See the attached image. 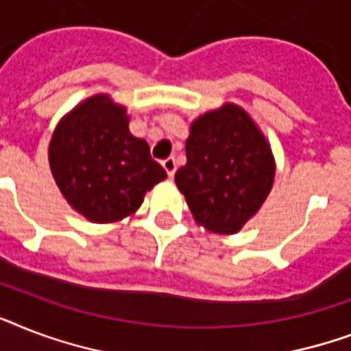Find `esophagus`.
Listing matches in <instances>:
<instances>
[{
    "instance_id": "obj_1",
    "label": "esophagus",
    "mask_w": 351,
    "mask_h": 351,
    "mask_svg": "<svg viewBox=\"0 0 351 351\" xmlns=\"http://www.w3.org/2000/svg\"><path fill=\"white\" fill-rule=\"evenodd\" d=\"M162 165H164V169H165V173H167V175H169V176L175 175L176 160L173 158V156H171V158H165L164 162H162Z\"/></svg>"
}]
</instances>
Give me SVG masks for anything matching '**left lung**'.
<instances>
[{
	"label": "left lung",
	"instance_id": "1",
	"mask_svg": "<svg viewBox=\"0 0 351 351\" xmlns=\"http://www.w3.org/2000/svg\"><path fill=\"white\" fill-rule=\"evenodd\" d=\"M186 156L175 182L195 222L211 233H239L275 180V156L264 132L242 107L224 104L193 121Z\"/></svg>",
	"mask_w": 351,
	"mask_h": 351
}]
</instances>
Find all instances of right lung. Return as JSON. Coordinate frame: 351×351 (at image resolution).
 Returning <instances> with one entry per match:
<instances>
[{
    "label": "right lung",
    "mask_w": 351,
    "mask_h": 351,
    "mask_svg": "<svg viewBox=\"0 0 351 351\" xmlns=\"http://www.w3.org/2000/svg\"><path fill=\"white\" fill-rule=\"evenodd\" d=\"M49 165L69 206L95 224L134 215L145 193L167 178L149 143L129 131L125 107L104 93L58 121Z\"/></svg>",
    "instance_id": "obj_1"
}]
</instances>
